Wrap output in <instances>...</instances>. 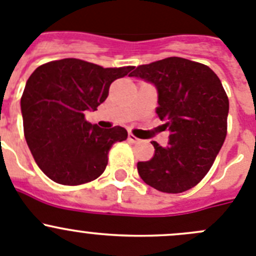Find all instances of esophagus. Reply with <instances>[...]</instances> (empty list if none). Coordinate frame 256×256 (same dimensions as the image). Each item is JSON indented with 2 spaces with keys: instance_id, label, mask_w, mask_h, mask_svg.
Masks as SVG:
<instances>
[{
  "instance_id": "esophagus-1",
  "label": "esophagus",
  "mask_w": 256,
  "mask_h": 256,
  "mask_svg": "<svg viewBox=\"0 0 256 256\" xmlns=\"http://www.w3.org/2000/svg\"><path fill=\"white\" fill-rule=\"evenodd\" d=\"M128 140H130V143H140V140H138V138L136 137V136H133L132 133H130V134H128Z\"/></svg>"
}]
</instances>
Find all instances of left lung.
I'll return each mask as SVG.
<instances>
[{
  "instance_id": "left-lung-1",
  "label": "left lung",
  "mask_w": 256,
  "mask_h": 256,
  "mask_svg": "<svg viewBox=\"0 0 256 256\" xmlns=\"http://www.w3.org/2000/svg\"><path fill=\"white\" fill-rule=\"evenodd\" d=\"M130 76L156 86V113L170 130L166 147L152 142L154 156L138 162L140 178L153 188L180 194L196 186L212 166L226 138L228 99L208 66L184 58L140 65Z\"/></svg>"
}]
</instances>
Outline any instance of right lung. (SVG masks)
<instances>
[{
  "mask_svg": "<svg viewBox=\"0 0 256 256\" xmlns=\"http://www.w3.org/2000/svg\"><path fill=\"white\" fill-rule=\"evenodd\" d=\"M132 66L104 68L79 59H62L38 66L26 82L21 113L26 142L41 171L68 186L98 178L116 142L126 140L123 126L103 130L85 120L96 110L109 86Z\"/></svg>",
  "mask_w": 256,
  "mask_h": 256,
  "instance_id": "obj_1",
  "label": "right lung"
}]
</instances>
